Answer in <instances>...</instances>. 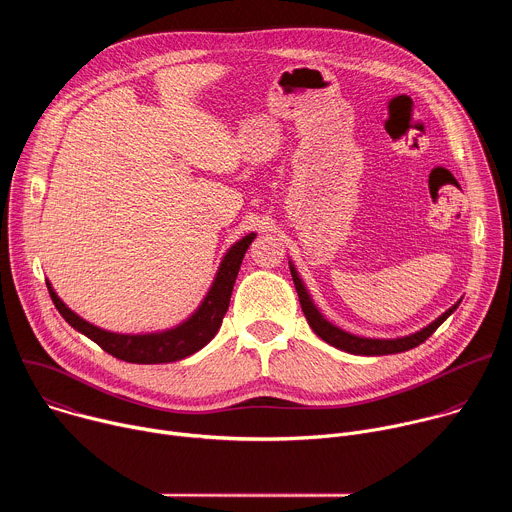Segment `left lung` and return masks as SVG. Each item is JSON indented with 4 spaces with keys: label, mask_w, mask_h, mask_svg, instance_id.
I'll return each mask as SVG.
<instances>
[{
    "label": "left lung",
    "mask_w": 512,
    "mask_h": 512,
    "mask_svg": "<svg viewBox=\"0 0 512 512\" xmlns=\"http://www.w3.org/2000/svg\"><path fill=\"white\" fill-rule=\"evenodd\" d=\"M289 271H291V277H294V283H296V289H298V296H300V304H302V312L310 324V328L328 344H332L334 348H340L344 352H350V354H360V356H381V354H395V352H405L409 348H415L419 346L421 342H425L437 328L442 326V322L458 308L452 306L448 312H444L440 318H437L435 322H431L429 326H425L423 330L411 334V336H403V338H395V340H379V338H360V336H354V334H348L340 328H336L334 324H330L318 310L316 306L312 304L308 291L302 283V279L298 277V271L296 267L289 263Z\"/></svg>",
    "instance_id": "obj_1"
}]
</instances>
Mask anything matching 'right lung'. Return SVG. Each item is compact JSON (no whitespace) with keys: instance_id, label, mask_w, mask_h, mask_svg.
Listing matches in <instances>:
<instances>
[{"instance_id":"add662e5","label":"right lung","mask_w":512,"mask_h":512,"mask_svg":"<svg viewBox=\"0 0 512 512\" xmlns=\"http://www.w3.org/2000/svg\"><path fill=\"white\" fill-rule=\"evenodd\" d=\"M253 239L255 235L251 233L229 249L221 267H218L214 283L208 291V296L200 304V308L180 326L166 332H158V334H115V332L101 330L89 324L87 320H83L81 316H77L70 308H66L62 300L56 296V291L50 287V283L46 285L60 316L72 328L79 330L93 342H97L111 356L125 362H135V364L174 362L198 352L202 346H206L214 338L218 328H221L223 318L229 310V302H231L237 273L241 269V261Z\"/></svg>"}]
</instances>
